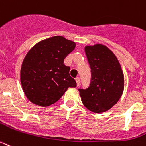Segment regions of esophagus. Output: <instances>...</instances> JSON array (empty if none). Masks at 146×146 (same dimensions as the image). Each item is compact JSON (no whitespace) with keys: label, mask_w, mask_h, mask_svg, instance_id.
<instances>
[{"label":"esophagus","mask_w":146,"mask_h":146,"mask_svg":"<svg viewBox=\"0 0 146 146\" xmlns=\"http://www.w3.org/2000/svg\"><path fill=\"white\" fill-rule=\"evenodd\" d=\"M75 80H76V83H77V86H78L80 85V78H76Z\"/></svg>","instance_id":"1"}]
</instances>
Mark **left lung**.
I'll return each instance as SVG.
<instances>
[{"label":"left lung","instance_id":"left-lung-1","mask_svg":"<svg viewBox=\"0 0 146 146\" xmlns=\"http://www.w3.org/2000/svg\"><path fill=\"white\" fill-rule=\"evenodd\" d=\"M85 52L92 78L88 88L78 89L81 101L91 111L105 112L121 98L124 89L123 71L117 57L103 45L86 46Z\"/></svg>","mask_w":146,"mask_h":146}]
</instances>
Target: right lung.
Returning a JSON list of instances; mask_svg holds the SVG:
<instances>
[{
	"label": "right lung",
	"instance_id": "add662e5",
	"mask_svg": "<svg viewBox=\"0 0 146 146\" xmlns=\"http://www.w3.org/2000/svg\"><path fill=\"white\" fill-rule=\"evenodd\" d=\"M75 43L62 36L40 41L31 48L23 61L21 82L32 103L48 106L56 103L68 87H76L64 59L75 48Z\"/></svg>",
	"mask_w": 146,
	"mask_h": 146
}]
</instances>
